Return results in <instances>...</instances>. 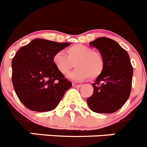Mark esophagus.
Masks as SVG:
<instances>
[{
    "label": "esophagus",
    "instance_id": "1",
    "mask_svg": "<svg viewBox=\"0 0 147 147\" xmlns=\"http://www.w3.org/2000/svg\"><path fill=\"white\" fill-rule=\"evenodd\" d=\"M73 86L74 88H80L82 86V84H78L73 83Z\"/></svg>",
    "mask_w": 147,
    "mask_h": 147
}]
</instances>
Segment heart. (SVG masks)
Here are the masks:
<instances>
[{"label": "heart", "mask_w": 147, "mask_h": 147, "mask_svg": "<svg viewBox=\"0 0 147 147\" xmlns=\"http://www.w3.org/2000/svg\"><path fill=\"white\" fill-rule=\"evenodd\" d=\"M66 53L63 51L55 53L53 63L55 68L63 75L68 74L75 63L76 68L68 75L72 80L84 81L89 78L95 79L104 69L102 55L89 46L74 45L66 49Z\"/></svg>", "instance_id": "heart-1"}]
</instances>
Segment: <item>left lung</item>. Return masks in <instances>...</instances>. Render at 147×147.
I'll return each mask as SVG.
<instances>
[{"instance_id":"obj_1","label":"left lung","mask_w":147,"mask_h":147,"mask_svg":"<svg viewBox=\"0 0 147 147\" xmlns=\"http://www.w3.org/2000/svg\"><path fill=\"white\" fill-rule=\"evenodd\" d=\"M89 45L98 49L105 66L92 84L93 94L87 103L95 113H113L124 105L131 94L133 67L129 55L118 43L107 37H99Z\"/></svg>"}]
</instances>
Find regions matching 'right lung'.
I'll return each instance as SVG.
<instances>
[{
    "label": "right lung",
    "instance_id": "1",
    "mask_svg": "<svg viewBox=\"0 0 147 147\" xmlns=\"http://www.w3.org/2000/svg\"><path fill=\"white\" fill-rule=\"evenodd\" d=\"M68 42L35 39L21 47L12 60V83L22 104L33 111L53 110L72 84L54 66V54Z\"/></svg>",
    "mask_w": 147,
    "mask_h": 147
}]
</instances>
